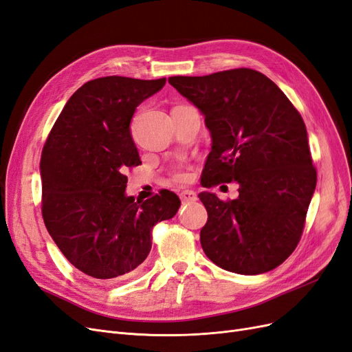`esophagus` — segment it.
Wrapping results in <instances>:
<instances>
[{
  "mask_svg": "<svg viewBox=\"0 0 352 352\" xmlns=\"http://www.w3.org/2000/svg\"><path fill=\"white\" fill-rule=\"evenodd\" d=\"M179 199H181V201H183V203H188V201H195L197 199V196H196V192L192 191V190H184V191H181Z\"/></svg>",
  "mask_w": 352,
  "mask_h": 352,
  "instance_id": "34e87169",
  "label": "esophagus"
}]
</instances>
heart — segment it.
<instances>
[{"mask_svg": "<svg viewBox=\"0 0 352 352\" xmlns=\"http://www.w3.org/2000/svg\"><path fill=\"white\" fill-rule=\"evenodd\" d=\"M178 178H179V179H183V178H184V175H183V174H178Z\"/></svg>", "mask_w": 352, "mask_h": 352, "instance_id": "heart-1", "label": "heart"}]
</instances>
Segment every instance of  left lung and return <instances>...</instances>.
Masks as SVG:
<instances>
[{"mask_svg":"<svg viewBox=\"0 0 352 352\" xmlns=\"http://www.w3.org/2000/svg\"><path fill=\"white\" fill-rule=\"evenodd\" d=\"M205 117L212 151L201 186L238 184V197H199L208 210L200 231L212 262L240 275L278 267L296 250L316 188L305 124L265 74L235 69L203 77H169Z\"/></svg>","mask_w":352,"mask_h":352,"instance_id":"obj_1","label":"left lung"}]
</instances>
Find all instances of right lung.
Listing matches in <instances>:
<instances>
[{"label": "right lung", "instance_id": "obj_1", "mask_svg": "<svg viewBox=\"0 0 352 352\" xmlns=\"http://www.w3.org/2000/svg\"><path fill=\"white\" fill-rule=\"evenodd\" d=\"M165 82L109 76L85 83L67 100L43 146L45 226L65 258L95 280L138 274L152 248V228L181 206L168 190L144 201L126 192L127 168L142 164L131 118Z\"/></svg>", "mask_w": 352, "mask_h": 352}]
</instances>
